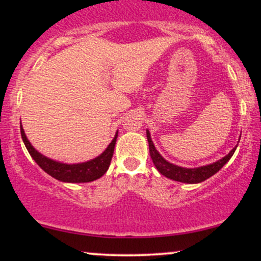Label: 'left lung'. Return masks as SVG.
Segmentation results:
<instances>
[{
	"label": "left lung",
	"instance_id": "1",
	"mask_svg": "<svg viewBox=\"0 0 261 261\" xmlns=\"http://www.w3.org/2000/svg\"><path fill=\"white\" fill-rule=\"evenodd\" d=\"M146 135H147V141L149 146V154H151L152 162H153L154 167L157 168L158 172L162 175L167 176L168 179L180 182H187V184H197V182H201L206 180V179H208L210 176L216 174L218 170L222 168L224 164L230 160V157L234 153L237 146H238L237 145L228 154L224 155L221 160L214 162V163L197 167V168H185V167L176 166V164H173L167 160H164L160 152L157 151V148L154 147L153 141L151 139V134H149L148 130H146Z\"/></svg>",
	"mask_w": 261,
	"mask_h": 261
}]
</instances>
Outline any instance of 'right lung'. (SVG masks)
<instances>
[{
  "instance_id": "right-lung-1",
  "label": "right lung",
  "mask_w": 261,
  "mask_h": 261,
  "mask_svg": "<svg viewBox=\"0 0 261 261\" xmlns=\"http://www.w3.org/2000/svg\"><path fill=\"white\" fill-rule=\"evenodd\" d=\"M20 135H22V140L24 142L27 149H28L29 154L32 155L33 160L37 162L38 166L45 173L51 175L53 178L64 182H89L97 180L100 176L106 174L110 166L116 139H118V131H116L112 142L104 149L103 153H100L98 157L93 158L91 161L82 162V163L68 164L64 163V162L51 160V158L46 157V155L41 154L40 152L37 151V149L33 147L32 143L29 142L22 125H20Z\"/></svg>"
}]
</instances>
